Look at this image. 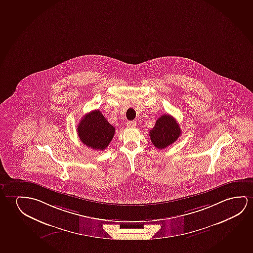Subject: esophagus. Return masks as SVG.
I'll return each instance as SVG.
<instances>
[{
	"label": "esophagus",
	"instance_id": "esophagus-1",
	"mask_svg": "<svg viewBox=\"0 0 253 253\" xmlns=\"http://www.w3.org/2000/svg\"><path fill=\"white\" fill-rule=\"evenodd\" d=\"M136 123L134 121H128L127 122V127L128 128H133V127H136Z\"/></svg>",
	"mask_w": 253,
	"mask_h": 253
}]
</instances>
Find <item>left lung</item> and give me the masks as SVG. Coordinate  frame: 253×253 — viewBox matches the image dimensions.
I'll list each match as a JSON object with an SVG mask.
<instances>
[{"label": "left lung", "instance_id": "1", "mask_svg": "<svg viewBox=\"0 0 253 253\" xmlns=\"http://www.w3.org/2000/svg\"><path fill=\"white\" fill-rule=\"evenodd\" d=\"M181 135V128L176 119L169 115L159 117L154 128L150 129V141L159 150L175 143Z\"/></svg>", "mask_w": 253, "mask_h": 253}]
</instances>
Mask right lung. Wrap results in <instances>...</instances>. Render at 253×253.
Wrapping results in <instances>:
<instances>
[{
	"mask_svg": "<svg viewBox=\"0 0 253 253\" xmlns=\"http://www.w3.org/2000/svg\"><path fill=\"white\" fill-rule=\"evenodd\" d=\"M77 128L82 143L93 150L106 149L115 134V128L97 110L86 114Z\"/></svg>",
	"mask_w": 253,
	"mask_h": 253,
	"instance_id": "obj_1",
	"label": "right lung"
}]
</instances>
